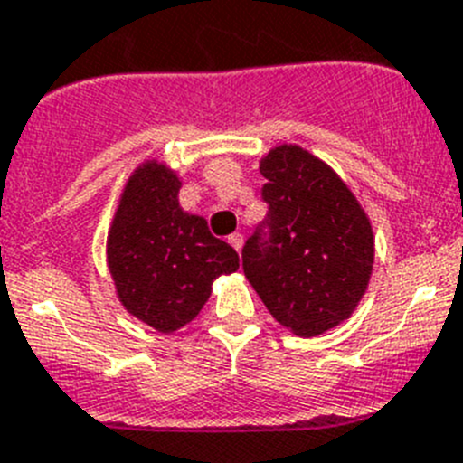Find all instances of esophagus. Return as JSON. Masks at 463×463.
Instances as JSON below:
<instances>
[{
	"label": "esophagus",
	"mask_w": 463,
	"mask_h": 463,
	"mask_svg": "<svg viewBox=\"0 0 463 463\" xmlns=\"http://www.w3.org/2000/svg\"><path fill=\"white\" fill-rule=\"evenodd\" d=\"M229 245L236 250V252H241V248H243V236L241 234H232L229 236Z\"/></svg>",
	"instance_id": "obj_1"
}]
</instances>
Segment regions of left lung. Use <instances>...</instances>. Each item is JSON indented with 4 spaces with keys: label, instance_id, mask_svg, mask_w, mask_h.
I'll return each mask as SVG.
<instances>
[{
    "label": "left lung",
    "instance_id": "left-lung-1",
    "mask_svg": "<svg viewBox=\"0 0 463 463\" xmlns=\"http://www.w3.org/2000/svg\"><path fill=\"white\" fill-rule=\"evenodd\" d=\"M269 239L243 248L245 278L278 324L317 337L354 315L374 266L372 222L335 169L298 144L261 158Z\"/></svg>",
    "mask_w": 463,
    "mask_h": 463
}]
</instances>
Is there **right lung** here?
<instances>
[{"label": "right lung", "instance_id": "add662e5", "mask_svg": "<svg viewBox=\"0 0 463 463\" xmlns=\"http://www.w3.org/2000/svg\"><path fill=\"white\" fill-rule=\"evenodd\" d=\"M179 174L146 160L128 176L108 234V269L117 298L135 319L174 333L199 315L220 275L239 254L215 239L202 215L179 206Z\"/></svg>", "mask_w": 463, "mask_h": 463}]
</instances>
